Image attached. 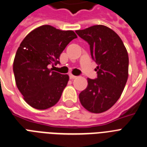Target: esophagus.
<instances>
[{"label": "esophagus", "instance_id": "obj_1", "mask_svg": "<svg viewBox=\"0 0 147 147\" xmlns=\"http://www.w3.org/2000/svg\"><path fill=\"white\" fill-rule=\"evenodd\" d=\"M69 77H70V79H71V80H74V79L76 78V76H74V75H72V74H69Z\"/></svg>", "mask_w": 147, "mask_h": 147}]
</instances>
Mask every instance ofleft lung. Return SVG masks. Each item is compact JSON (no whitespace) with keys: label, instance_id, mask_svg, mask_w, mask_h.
<instances>
[{"label":"left lung","instance_id":"1","mask_svg":"<svg viewBox=\"0 0 147 147\" xmlns=\"http://www.w3.org/2000/svg\"><path fill=\"white\" fill-rule=\"evenodd\" d=\"M76 32L87 41L91 58L97 64V77L87 79V88L79 95L80 102L90 112H104L118 100L127 82V51L118 35L103 25Z\"/></svg>","mask_w":147,"mask_h":147}]
</instances>
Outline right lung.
Returning a JSON list of instances; mask_svg holds the SVG:
<instances>
[{
	"label": "right lung",
	"mask_w": 147,
	"mask_h": 147,
	"mask_svg": "<svg viewBox=\"0 0 147 147\" xmlns=\"http://www.w3.org/2000/svg\"><path fill=\"white\" fill-rule=\"evenodd\" d=\"M72 30H60L50 25L35 29L24 38L13 62L16 86L27 103L44 110L58 102L69 76L52 71L59 56L73 39Z\"/></svg>",
	"instance_id": "right-lung-1"
}]
</instances>
